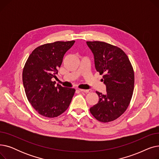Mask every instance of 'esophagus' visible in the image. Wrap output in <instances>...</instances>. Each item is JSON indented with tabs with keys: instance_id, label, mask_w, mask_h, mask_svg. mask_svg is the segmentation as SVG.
Wrapping results in <instances>:
<instances>
[{
	"instance_id": "obj_1",
	"label": "esophagus",
	"mask_w": 159,
	"mask_h": 159,
	"mask_svg": "<svg viewBox=\"0 0 159 159\" xmlns=\"http://www.w3.org/2000/svg\"><path fill=\"white\" fill-rule=\"evenodd\" d=\"M79 90H80V91H81V92H84V93H89V92H91V89H80Z\"/></svg>"
}]
</instances>
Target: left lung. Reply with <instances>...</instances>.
<instances>
[{"label":"left lung","mask_w":159,"mask_h":159,"mask_svg":"<svg viewBox=\"0 0 159 159\" xmlns=\"http://www.w3.org/2000/svg\"><path fill=\"white\" fill-rule=\"evenodd\" d=\"M94 56L95 67L106 87V94L98 91V103L89 109L102 122L113 121L128 108L134 89V71L126 54L116 46L104 42H86Z\"/></svg>","instance_id":"1"}]
</instances>
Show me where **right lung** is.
Here are the masks:
<instances>
[{
    "label": "right lung",
    "mask_w": 159,
    "mask_h": 159,
    "mask_svg": "<svg viewBox=\"0 0 159 159\" xmlns=\"http://www.w3.org/2000/svg\"><path fill=\"white\" fill-rule=\"evenodd\" d=\"M75 41H57L35 48L30 55L22 72L26 97L41 115L53 118L69 107L75 89L57 84L52 81L58 73L64 54Z\"/></svg>",
    "instance_id": "add662e5"
}]
</instances>
